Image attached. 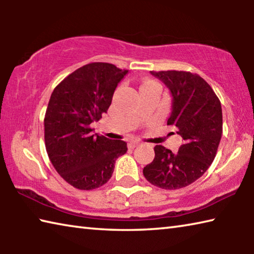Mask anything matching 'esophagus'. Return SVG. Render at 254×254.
Masks as SVG:
<instances>
[{
    "mask_svg": "<svg viewBox=\"0 0 254 254\" xmlns=\"http://www.w3.org/2000/svg\"><path fill=\"white\" fill-rule=\"evenodd\" d=\"M140 144H141V142H139V141H133V142L128 143V148L133 149V148H135V147H137V145H140Z\"/></svg>",
    "mask_w": 254,
    "mask_h": 254,
    "instance_id": "obj_1",
    "label": "esophagus"
}]
</instances>
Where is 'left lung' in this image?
Instances as JSON below:
<instances>
[{
    "label": "left lung",
    "mask_w": 254,
    "mask_h": 254,
    "mask_svg": "<svg viewBox=\"0 0 254 254\" xmlns=\"http://www.w3.org/2000/svg\"><path fill=\"white\" fill-rule=\"evenodd\" d=\"M151 74L170 89L173 112L167 126L177 128L184 143L177 153L156 145L153 161L144 167L143 175L159 188H184L200 178L216 156L223 133L221 102L198 74L184 70Z\"/></svg>",
    "instance_id": "8db88e82"
}]
</instances>
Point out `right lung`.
<instances>
[{
  "label": "right lung",
  "instance_id": "obj_1",
  "mask_svg": "<svg viewBox=\"0 0 254 254\" xmlns=\"http://www.w3.org/2000/svg\"><path fill=\"white\" fill-rule=\"evenodd\" d=\"M127 74L113 64L91 63L56 86L47 107L45 144L54 168L80 190L109 182L127 142L93 134L91 124L106 113L118 84Z\"/></svg>",
  "mask_w": 254,
  "mask_h": 254
}]
</instances>
